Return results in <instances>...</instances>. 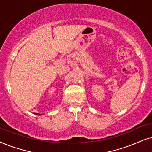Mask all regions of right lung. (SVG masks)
Wrapping results in <instances>:
<instances>
[{
	"mask_svg": "<svg viewBox=\"0 0 152 152\" xmlns=\"http://www.w3.org/2000/svg\"><path fill=\"white\" fill-rule=\"evenodd\" d=\"M36 114H37V115H41V114H37V113H36Z\"/></svg>",
	"mask_w": 152,
	"mask_h": 152,
	"instance_id": "add662e5",
	"label": "right lung"
}]
</instances>
